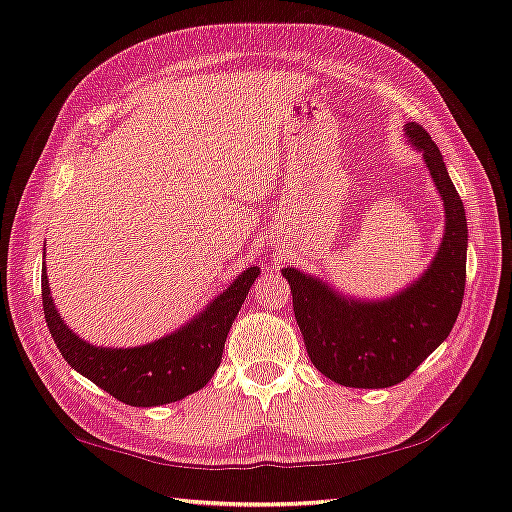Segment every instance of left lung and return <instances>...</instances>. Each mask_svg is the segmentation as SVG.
Here are the masks:
<instances>
[{"instance_id":"left-lung-1","label":"left lung","mask_w":512,"mask_h":512,"mask_svg":"<svg viewBox=\"0 0 512 512\" xmlns=\"http://www.w3.org/2000/svg\"><path fill=\"white\" fill-rule=\"evenodd\" d=\"M404 135L422 153L445 207L443 239L418 280L388 298L366 300L345 296L300 268H282L309 359L341 386L400 384L447 339L461 311L467 259L465 207L429 133L409 121Z\"/></svg>"}]
</instances>
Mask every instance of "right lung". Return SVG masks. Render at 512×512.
Masks as SVG:
<instances>
[{
    "label": "right lung",
    "instance_id": "right-lung-1",
    "mask_svg": "<svg viewBox=\"0 0 512 512\" xmlns=\"http://www.w3.org/2000/svg\"><path fill=\"white\" fill-rule=\"evenodd\" d=\"M259 268L241 271L203 311L162 339L137 348H99L83 341L60 318L42 271V309L63 359L92 384L131 406H160L192 395L214 377L232 320L237 318Z\"/></svg>",
    "mask_w": 512,
    "mask_h": 512
}]
</instances>
